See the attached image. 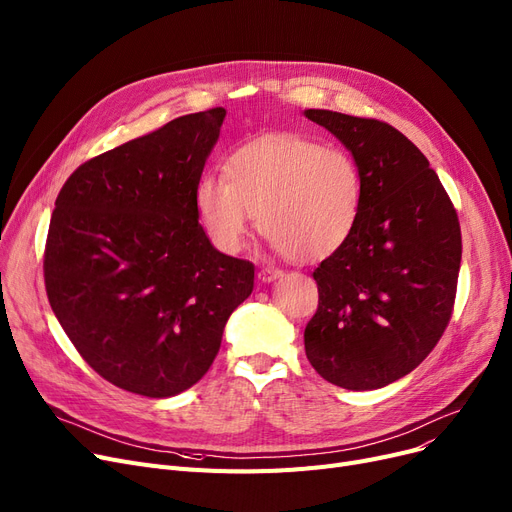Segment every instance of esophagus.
<instances>
[{"instance_id":"34e87169","label":"esophagus","mask_w":512,"mask_h":512,"mask_svg":"<svg viewBox=\"0 0 512 512\" xmlns=\"http://www.w3.org/2000/svg\"><path fill=\"white\" fill-rule=\"evenodd\" d=\"M280 276H282V270H278V268H261L259 274H257V278L261 282H274Z\"/></svg>"}]
</instances>
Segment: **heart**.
<instances>
[{
	"label": "heart",
	"mask_w": 512,
	"mask_h": 512,
	"mask_svg": "<svg viewBox=\"0 0 512 512\" xmlns=\"http://www.w3.org/2000/svg\"><path fill=\"white\" fill-rule=\"evenodd\" d=\"M364 177L353 154L303 136H268L230 154L226 177L203 175L194 201L211 242L236 253L259 215L274 249L301 263L335 255L358 226Z\"/></svg>",
	"instance_id": "b5f03b06"
}]
</instances>
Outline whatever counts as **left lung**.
Returning <instances> with one entry per match:
<instances>
[{"label": "left lung", "mask_w": 512, "mask_h": 512, "mask_svg": "<svg viewBox=\"0 0 512 512\" xmlns=\"http://www.w3.org/2000/svg\"><path fill=\"white\" fill-rule=\"evenodd\" d=\"M305 117L353 154L364 177L358 226L314 272L320 301L305 326V353L332 385L381 389L425 360L452 318L458 215L402 131L320 108Z\"/></svg>", "instance_id": "left-lung-1"}]
</instances>
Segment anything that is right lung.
I'll return each instance as SVG.
<instances>
[{
  "instance_id": "right-lung-1",
  "label": "right lung",
  "mask_w": 512,
  "mask_h": 512,
  "mask_svg": "<svg viewBox=\"0 0 512 512\" xmlns=\"http://www.w3.org/2000/svg\"><path fill=\"white\" fill-rule=\"evenodd\" d=\"M224 108L184 115L73 171L43 255L66 337L102 379L146 397L190 389L211 368L255 265L219 253L194 192Z\"/></svg>"
}]
</instances>
